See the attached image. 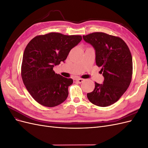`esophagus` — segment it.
<instances>
[{
	"label": "esophagus",
	"instance_id": "esophagus-1",
	"mask_svg": "<svg viewBox=\"0 0 148 148\" xmlns=\"http://www.w3.org/2000/svg\"><path fill=\"white\" fill-rule=\"evenodd\" d=\"M83 80L84 79L82 78H77V79H76V82H78V83H82L83 82Z\"/></svg>",
	"mask_w": 148,
	"mask_h": 148
}]
</instances>
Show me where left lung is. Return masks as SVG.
I'll return each instance as SVG.
<instances>
[{
  "label": "left lung",
  "instance_id": "obj_1",
  "mask_svg": "<svg viewBox=\"0 0 148 148\" xmlns=\"http://www.w3.org/2000/svg\"><path fill=\"white\" fill-rule=\"evenodd\" d=\"M96 51V65L101 67L104 80L95 82L93 91L87 94L93 104L107 107L117 102L130 84L133 62L130 51L122 39L102 32L83 36Z\"/></svg>",
  "mask_w": 148,
  "mask_h": 148
}]
</instances>
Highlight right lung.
<instances>
[{
	"mask_svg": "<svg viewBox=\"0 0 148 148\" xmlns=\"http://www.w3.org/2000/svg\"><path fill=\"white\" fill-rule=\"evenodd\" d=\"M82 39L80 35L52 32L36 36L26 46L21 75L26 89L39 104L53 107L66 99L73 79L56 73L53 67L64 62Z\"/></svg>",
	"mask_w": 148,
	"mask_h": 148,
	"instance_id": "obj_1",
	"label": "right lung"
}]
</instances>
